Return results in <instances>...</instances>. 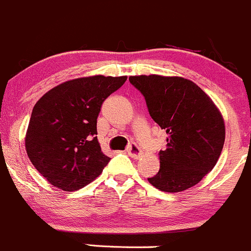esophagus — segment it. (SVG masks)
I'll list each match as a JSON object with an SVG mask.
<instances>
[{
  "label": "esophagus",
  "mask_w": 251,
  "mask_h": 251,
  "mask_svg": "<svg viewBox=\"0 0 251 251\" xmlns=\"http://www.w3.org/2000/svg\"><path fill=\"white\" fill-rule=\"evenodd\" d=\"M126 152H128V155L133 158H139L143 155V150H141V148L136 143L129 144L128 148H126Z\"/></svg>",
  "instance_id": "obj_1"
}]
</instances>
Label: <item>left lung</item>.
I'll use <instances>...</instances> for the list:
<instances>
[{
  "mask_svg": "<svg viewBox=\"0 0 251 251\" xmlns=\"http://www.w3.org/2000/svg\"><path fill=\"white\" fill-rule=\"evenodd\" d=\"M145 99L151 118L168 134L160 151V171L149 182L177 193L198 184L215 167L225 144V123L212 100L193 81L180 76L129 78Z\"/></svg>",
  "mask_w": 251,
  "mask_h": 251,
  "instance_id": "8db88e82",
  "label": "left lung"
}]
</instances>
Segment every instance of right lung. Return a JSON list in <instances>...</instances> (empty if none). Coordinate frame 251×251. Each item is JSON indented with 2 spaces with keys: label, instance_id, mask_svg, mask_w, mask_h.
<instances>
[{
  "label": "right lung",
  "instance_id": "add662e5",
  "mask_svg": "<svg viewBox=\"0 0 251 251\" xmlns=\"http://www.w3.org/2000/svg\"><path fill=\"white\" fill-rule=\"evenodd\" d=\"M126 76L95 75L66 81L34 106L25 148L34 167L52 185L74 192L101 175L111 158L101 152V105Z\"/></svg>",
  "mask_w": 251,
  "mask_h": 251
}]
</instances>
